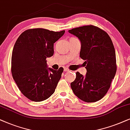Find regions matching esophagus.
<instances>
[{
	"mask_svg": "<svg viewBox=\"0 0 130 130\" xmlns=\"http://www.w3.org/2000/svg\"><path fill=\"white\" fill-rule=\"evenodd\" d=\"M64 71H70V70H68V68H64Z\"/></svg>",
	"mask_w": 130,
	"mask_h": 130,
	"instance_id": "34e87169",
	"label": "esophagus"
}]
</instances>
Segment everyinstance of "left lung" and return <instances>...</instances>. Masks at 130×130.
Here are the masks:
<instances>
[{"label": "left lung", "mask_w": 130, "mask_h": 130, "mask_svg": "<svg viewBox=\"0 0 130 130\" xmlns=\"http://www.w3.org/2000/svg\"><path fill=\"white\" fill-rule=\"evenodd\" d=\"M81 41L79 56L87 73L76 72L71 83L74 94L86 102H95L103 98L110 88L117 72L116 55L113 43L106 32L90 25L68 31Z\"/></svg>", "instance_id": "obj_1"}]
</instances>
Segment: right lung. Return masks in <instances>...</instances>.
<instances>
[{
    "mask_svg": "<svg viewBox=\"0 0 130 130\" xmlns=\"http://www.w3.org/2000/svg\"><path fill=\"white\" fill-rule=\"evenodd\" d=\"M64 33L65 30L29 29L15 43L11 59L13 78L21 92L32 101H43L55 92L63 68H48L46 58L53 56L54 43Z\"/></svg>",
    "mask_w": 130,
    "mask_h": 130,
    "instance_id": "1",
    "label": "right lung"
}]
</instances>
